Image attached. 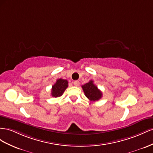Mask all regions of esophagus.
Segmentation results:
<instances>
[{"label": "esophagus", "instance_id": "esophagus-1", "mask_svg": "<svg viewBox=\"0 0 153 153\" xmlns=\"http://www.w3.org/2000/svg\"><path fill=\"white\" fill-rule=\"evenodd\" d=\"M74 85L76 86H78L79 85V81H75L74 82Z\"/></svg>", "mask_w": 153, "mask_h": 153}]
</instances>
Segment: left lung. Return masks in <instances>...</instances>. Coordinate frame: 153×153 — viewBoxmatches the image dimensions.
Here are the masks:
<instances>
[{"label":"left lung","instance_id":"obj_1","mask_svg":"<svg viewBox=\"0 0 153 153\" xmlns=\"http://www.w3.org/2000/svg\"><path fill=\"white\" fill-rule=\"evenodd\" d=\"M82 88L84 91L86 97L90 101H97L102 97V94L101 91L99 90L97 86L94 84V81L92 80L82 85Z\"/></svg>","mask_w":153,"mask_h":153}]
</instances>
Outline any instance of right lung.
Wrapping results in <instances>:
<instances>
[{"mask_svg":"<svg viewBox=\"0 0 153 153\" xmlns=\"http://www.w3.org/2000/svg\"><path fill=\"white\" fill-rule=\"evenodd\" d=\"M68 81L66 79H57L56 83L52 87L51 95L54 97H59L62 96L68 87Z\"/></svg>","mask_w":153,"mask_h":153,"instance_id":"obj_1","label":"right lung"}]
</instances>
